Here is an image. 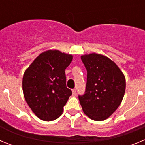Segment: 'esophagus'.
Segmentation results:
<instances>
[{"label": "esophagus", "mask_w": 145, "mask_h": 145, "mask_svg": "<svg viewBox=\"0 0 145 145\" xmlns=\"http://www.w3.org/2000/svg\"><path fill=\"white\" fill-rule=\"evenodd\" d=\"M72 94H73V95H75V94H76L77 91H76V89H75V88L72 89Z\"/></svg>", "instance_id": "esophagus-1"}]
</instances>
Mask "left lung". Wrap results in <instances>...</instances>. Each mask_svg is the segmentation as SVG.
Wrapping results in <instances>:
<instances>
[{
  "label": "left lung",
  "instance_id": "obj_1",
  "mask_svg": "<svg viewBox=\"0 0 145 145\" xmlns=\"http://www.w3.org/2000/svg\"><path fill=\"white\" fill-rule=\"evenodd\" d=\"M87 70L84 95H78L83 111L97 121L108 118L117 110L125 90L124 75L108 57L92 53L81 56Z\"/></svg>",
  "mask_w": 145,
  "mask_h": 145
}]
</instances>
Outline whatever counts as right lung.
<instances>
[{"mask_svg":"<svg viewBox=\"0 0 145 145\" xmlns=\"http://www.w3.org/2000/svg\"><path fill=\"white\" fill-rule=\"evenodd\" d=\"M72 60L71 54L58 50L43 52L25 70L22 89L27 103L37 117L45 121L57 119L63 112L70 96L65 69Z\"/></svg>","mask_w":145,"mask_h":145,"instance_id":"1","label":"right lung"}]
</instances>
